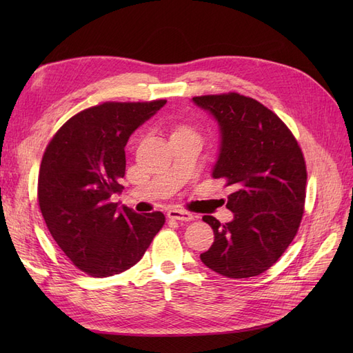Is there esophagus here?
Here are the masks:
<instances>
[{
    "label": "esophagus",
    "mask_w": 353,
    "mask_h": 353,
    "mask_svg": "<svg viewBox=\"0 0 353 353\" xmlns=\"http://www.w3.org/2000/svg\"><path fill=\"white\" fill-rule=\"evenodd\" d=\"M168 218L169 219H175V221H183V222H188V221H194V215L190 213L187 210H181V209H170L168 212Z\"/></svg>",
    "instance_id": "34e87169"
}]
</instances>
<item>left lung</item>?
<instances>
[{"label":"left lung","instance_id":"obj_1","mask_svg":"<svg viewBox=\"0 0 353 353\" xmlns=\"http://www.w3.org/2000/svg\"><path fill=\"white\" fill-rule=\"evenodd\" d=\"M219 126V156L213 178L232 185L231 222L203 216L215 234L200 254L208 268L228 279H249L279 261L301 225L306 165L296 138L263 104L237 92L193 97Z\"/></svg>","mask_w":353,"mask_h":353}]
</instances>
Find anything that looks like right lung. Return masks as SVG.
Listing matches in <instances>:
<instances>
[{"label": "right lung", "instance_id": "1", "mask_svg": "<svg viewBox=\"0 0 353 353\" xmlns=\"http://www.w3.org/2000/svg\"><path fill=\"white\" fill-rule=\"evenodd\" d=\"M165 104L94 105L70 117L46 148L39 209L59 248L85 274L103 279L130 270L163 227L162 212L140 215L110 197L123 188L128 140Z\"/></svg>", "mask_w": 353, "mask_h": 353}]
</instances>
